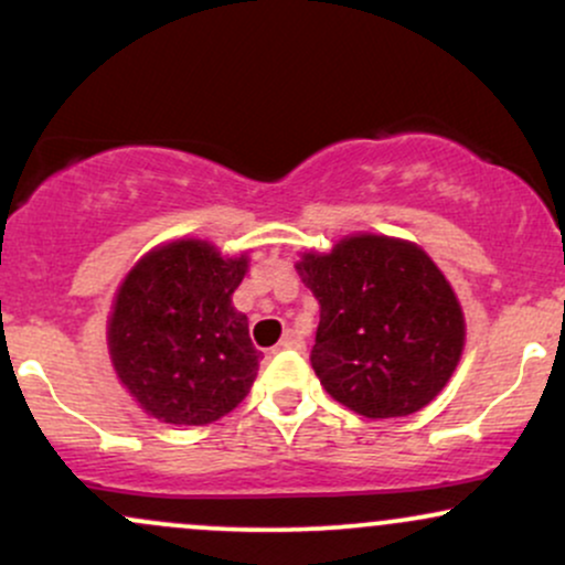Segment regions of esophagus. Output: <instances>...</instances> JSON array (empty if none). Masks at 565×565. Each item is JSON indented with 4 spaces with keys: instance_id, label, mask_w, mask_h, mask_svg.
I'll list each match as a JSON object with an SVG mask.
<instances>
[{
    "instance_id": "34e87169",
    "label": "esophagus",
    "mask_w": 565,
    "mask_h": 565,
    "mask_svg": "<svg viewBox=\"0 0 565 565\" xmlns=\"http://www.w3.org/2000/svg\"><path fill=\"white\" fill-rule=\"evenodd\" d=\"M302 348H305V340L297 332H287L284 334V340L276 345V350H302Z\"/></svg>"
}]
</instances>
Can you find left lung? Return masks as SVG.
Segmentation results:
<instances>
[{
  "label": "left lung",
  "mask_w": 565,
  "mask_h": 565,
  "mask_svg": "<svg viewBox=\"0 0 565 565\" xmlns=\"http://www.w3.org/2000/svg\"><path fill=\"white\" fill-rule=\"evenodd\" d=\"M295 268L321 305L310 364L334 401L391 419L444 391L462 359L465 313L423 246L353 233L302 252Z\"/></svg>",
  "instance_id": "left-lung-1"
}]
</instances>
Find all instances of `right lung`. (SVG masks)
<instances>
[{
  "label": "right lung",
  "mask_w": 565,
  "mask_h": 565,
  "mask_svg": "<svg viewBox=\"0 0 565 565\" xmlns=\"http://www.w3.org/2000/svg\"><path fill=\"white\" fill-rule=\"evenodd\" d=\"M249 257L201 238L153 246L119 284L108 355L138 406L167 425H210L249 393L260 353L233 291Z\"/></svg>",
  "instance_id": "add662e5"
}]
</instances>
